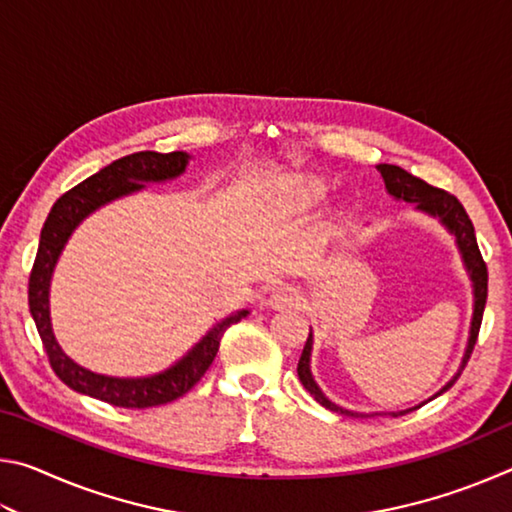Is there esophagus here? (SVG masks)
<instances>
[{
    "mask_svg": "<svg viewBox=\"0 0 512 512\" xmlns=\"http://www.w3.org/2000/svg\"><path fill=\"white\" fill-rule=\"evenodd\" d=\"M298 302H300V293L293 287H289V284H282V287H275L271 291V296H268L266 305L275 309V311H280V309H287V307H296Z\"/></svg>",
    "mask_w": 512,
    "mask_h": 512,
    "instance_id": "obj_1",
    "label": "esophagus"
}]
</instances>
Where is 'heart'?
<instances>
[{"label": "heart", "mask_w": 512, "mask_h": 512, "mask_svg": "<svg viewBox=\"0 0 512 512\" xmlns=\"http://www.w3.org/2000/svg\"><path fill=\"white\" fill-rule=\"evenodd\" d=\"M327 183L318 176H291L280 187V205L287 212L305 214L311 207L323 201Z\"/></svg>", "instance_id": "obj_1"}]
</instances>
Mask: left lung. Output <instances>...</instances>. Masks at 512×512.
I'll return each instance as SVG.
<instances>
[{"instance_id":"8db88e82","label":"left lung","mask_w":512,"mask_h":512,"mask_svg":"<svg viewBox=\"0 0 512 512\" xmlns=\"http://www.w3.org/2000/svg\"><path fill=\"white\" fill-rule=\"evenodd\" d=\"M377 171L381 173V178H384V185L388 189V194L395 196L397 201H406V203H413L415 210L420 212H427L429 216H436V219L445 225V228L452 232L456 237V246L461 250V257H463V264L467 268V273H470V280H472V289H474V314H472V325H470V339H467V348L463 354V361H461V368H458L456 375L447 381V384L440 388V391L433 395H443L447 388L454 386V381L461 377V372L465 368L467 359H470V354L474 350V343H476V336H479V329H481V318H483V309H485V298H488V266H485L483 257H481V250L479 244H476V235H474V225L470 221V216H467L465 207L461 205V201L454 194L445 192V189H438V187H431L429 183H424V180L415 178L413 173L404 171L402 167H395V164H377ZM311 345H314V339H311V332H309V339L305 343V350L300 354V361H298V377L302 381V386L307 388V391L314 395V400L318 404H323L325 409L329 411H336L341 415H366V413H354L348 409H341V406H336L334 402H329L327 397L320 391L318 384L311 377V368H309V361H311ZM431 397V400H433ZM424 404V402H422ZM420 404V406H422ZM420 406H413V409H406V411H397V413H388L397 418V415H406L409 411L420 409ZM379 415V413H375Z\"/></svg>"}]
</instances>
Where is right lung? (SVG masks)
I'll use <instances>...</instances> for the list:
<instances>
[{
	"label": "right lung",
	"mask_w": 512,
	"mask_h": 512,
	"mask_svg": "<svg viewBox=\"0 0 512 512\" xmlns=\"http://www.w3.org/2000/svg\"><path fill=\"white\" fill-rule=\"evenodd\" d=\"M187 162L189 155L183 151H140L126 155V158H119L60 196L54 207H51L45 225H42L36 262H33L29 275V311L33 320H36L38 334L42 345H45L51 368H54L58 379L76 393L97 397L101 402L124 406V409H149V406H160L178 400L187 391H192L196 381H201L205 370L212 366L225 329L248 316V309H241L237 314L223 318L221 323H216L171 368L158 372V375L135 379L97 375V372L79 366V363L69 359L60 350L54 329H51V275H54L58 257L63 253L67 239L76 230V225L94 210H99L101 205L115 201V198L140 192V189L146 187V183H164V180L178 178L180 173H185Z\"/></svg>",
	"instance_id": "right-lung-1"
}]
</instances>
